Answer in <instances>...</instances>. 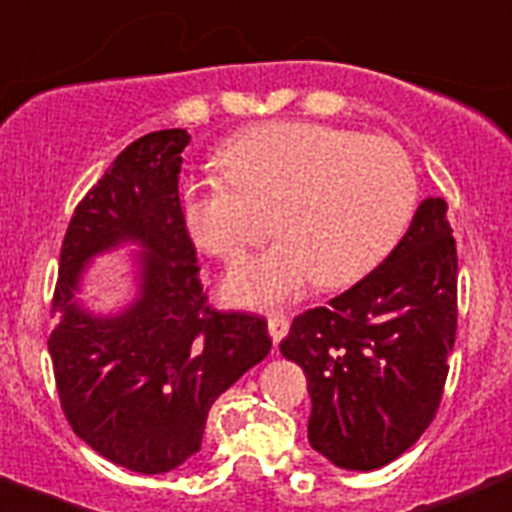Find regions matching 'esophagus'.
<instances>
[{
	"label": "esophagus",
	"instance_id": "1",
	"mask_svg": "<svg viewBox=\"0 0 512 512\" xmlns=\"http://www.w3.org/2000/svg\"><path fill=\"white\" fill-rule=\"evenodd\" d=\"M288 316L283 314H271L269 316V336H271V342L277 344V342H283V336L288 333Z\"/></svg>",
	"mask_w": 512,
	"mask_h": 512
}]
</instances>
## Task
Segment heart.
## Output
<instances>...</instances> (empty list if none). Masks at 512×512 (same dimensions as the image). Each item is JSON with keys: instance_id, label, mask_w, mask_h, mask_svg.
Listing matches in <instances>:
<instances>
[{"instance_id": "obj_1", "label": "heart", "mask_w": 512, "mask_h": 512, "mask_svg": "<svg viewBox=\"0 0 512 512\" xmlns=\"http://www.w3.org/2000/svg\"><path fill=\"white\" fill-rule=\"evenodd\" d=\"M221 176L182 184L190 238L235 263L274 229L283 241L232 269L221 297L274 308L311 283L342 288L398 246L417 210V173L398 142L325 123L277 120L229 137Z\"/></svg>"}]
</instances>
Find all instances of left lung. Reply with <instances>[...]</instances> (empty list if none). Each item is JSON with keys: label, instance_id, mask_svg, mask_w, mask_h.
<instances>
[{"label": "left lung", "instance_id": "1", "mask_svg": "<svg viewBox=\"0 0 512 512\" xmlns=\"http://www.w3.org/2000/svg\"><path fill=\"white\" fill-rule=\"evenodd\" d=\"M454 333L457 246L446 201L431 196L378 269L280 342L308 378L311 448L344 471L398 460L434 420Z\"/></svg>", "mask_w": 512, "mask_h": 512}]
</instances>
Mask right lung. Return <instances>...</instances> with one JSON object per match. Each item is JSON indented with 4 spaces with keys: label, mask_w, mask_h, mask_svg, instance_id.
Here are the masks:
<instances>
[{
    "label": "right lung",
    "mask_w": 512,
    "mask_h": 512,
    "mask_svg": "<svg viewBox=\"0 0 512 512\" xmlns=\"http://www.w3.org/2000/svg\"><path fill=\"white\" fill-rule=\"evenodd\" d=\"M184 128L131 142L69 221L50 333L55 387L72 431L137 474H168L198 448L212 403L269 356L266 319L218 314L198 280L179 201ZM129 253L135 297L114 312L82 300L94 257Z\"/></svg>",
    "instance_id": "add662e5"
}]
</instances>
